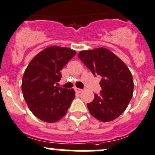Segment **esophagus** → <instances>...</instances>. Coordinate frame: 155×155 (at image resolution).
Instances as JSON below:
<instances>
[{"instance_id": "obj_1", "label": "esophagus", "mask_w": 155, "mask_h": 155, "mask_svg": "<svg viewBox=\"0 0 155 155\" xmlns=\"http://www.w3.org/2000/svg\"><path fill=\"white\" fill-rule=\"evenodd\" d=\"M75 91H76V92L77 93V94H80V93H82L83 91L82 89H79V88H76L75 89Z\"/></svg>"}]
</instances>
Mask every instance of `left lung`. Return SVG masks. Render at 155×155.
Listing matches in <instances>:
<instances>
[{"label": "left lung", "mask_w": 155, "mask_h": 155, "mask_svg": "<svg viewBox=\"0 0 155 155\" xmlns=\"http://www.w3.org/2000/svg\"><path fill=\"white\" fill-rule=\"evenodd\" d=\"M79 58L96 76H101L100 94L87 104L91 115L101 122H110L126 109L134 93V79L123 61L104 48L83 51Z\"/></svg>", "instance_id": "1"}]
</instances>
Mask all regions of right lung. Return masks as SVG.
Segmentation results:
<instances>
[{
	"label": "right lung",
	"instance_id": "obj_1",
	"mask_svg": "<svg viewBox=\"0 0 155 155\" xmlns=\"http://www.w3.org/2000/svg\"><path fill=\"white\" fill-rule=\"evenodd\" d=\"M76 54L69 48L49 47L37 54L25 69L21 91L29 110L40 120H60L75 98L73 89L61 88L58 82L61 70Z\"/></svg>",
	"mask_w": 155,
	"mask_h": 155
}]
</instances>
